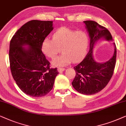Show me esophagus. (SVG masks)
<instances>
[{
  "mask_svg": "<svg viewBox=\"0 0 126 126\" xmlns=\"http://www.w3.org/2000/svg\"><path fill=\"white\" fill-rule=\"evenodd\" d=\"M64 68H60V67H59L58 68V71L59 72V73H62V72H63V71H64Z\"/></svg>",
  "mask_w": 126,
  "mask_h": 126,
  "instance_id": "1",
  "label": "esophagus"
}]
</instances>
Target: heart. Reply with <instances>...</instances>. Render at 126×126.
<instances>
[{"label":"heart","instance_id":"b5f03b06","mask_svg":"<svg viewBox=\"0 0 126 126\" xmlns=\"http://www.w3.org/2000/svg\"><path fill=\"white\" fill-rule=\"evenodd\" d=\"M89 44V37L84 32L62 28L52 35V40L46 38L41 45V51L48 58L52 59L60 52V56L53 59L54 66H63L80 62L84 58Z\"/></svg>","mask_w":126,"mask_h":126}]
</instances>
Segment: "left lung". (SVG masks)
Listing matches in <instances>:
<instances>
[{
  "label": "left lung",
  "mask_w": 126,
  "mask_h": 126,
  "mask_svg": "<svg viewBox=\"0 0 126 126\" xmlns=\"http://www.w3.org/2000/svg\"><path fill=\"white\" fill-rule=\"evenodd\" d=\"M86 28L90 38V49L79 64L75 66L76 75L72 85L79 93L92 95L101 91L107 86L113 74L116 59L115 44L113 55L111 59L103 63H97L93 56L94 44L101 38L112 40V35L107 28L93 21H85Z\"/></svg>",
  "instance_id": "left-lung-1"
}]
</instances>
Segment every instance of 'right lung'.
<instances>
[{
    "instance_id": "add662e5",
    "label": "right lung",
    "mask_w": 126,
    "mask_h": 126,
    "mask_svg": "<svg viewBox=\"0 0 126 126\" xmlns=\"http://www.w3.org/2000/svg\"><path fill=\"white\" fill-rule=\"evenodd\" d=\"M52 21L32 20L21 26L10 43L11 72L16 85L26 94L46 95L53 88L58 74L41 51L44 40L52 31ZM28 45V48L23 47Z\"/></svg>"
}]
</instances>
